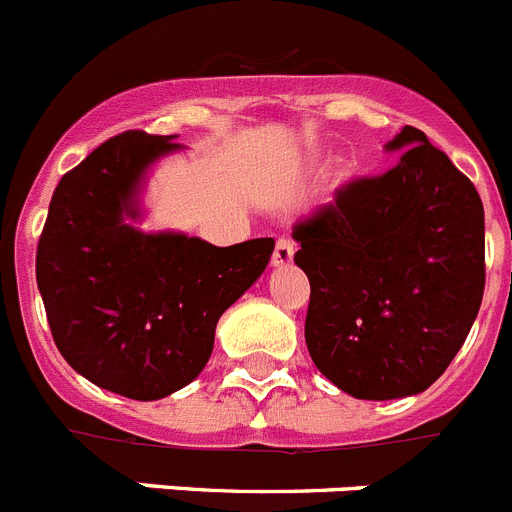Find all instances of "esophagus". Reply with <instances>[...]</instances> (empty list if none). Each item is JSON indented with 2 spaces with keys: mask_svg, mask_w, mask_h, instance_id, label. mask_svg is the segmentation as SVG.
<instances>
[{
  "mask_svg": "<svg viewBox=\"0 0 512 512\" xmlns=\"http://www.w3.org/2000/svg\"><path fill=\"white\" fill-rule=\"evenodd\" d=\"M295 259V243L289 238H279L277 246H274V256H271V264L274 266H289Z\"/></svg>",
  "mask_w": 512,
  "mask_h": 512,
  "instance_id": "obj_1",
  "label": "esophagus"
}]
</instances>
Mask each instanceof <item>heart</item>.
<instances>
[{
  "label": "heart",
  "instance_id": "heart-1",
  "mask_svg": "<svg viewBox=\"0 0 512 512\" xmlns=\"http://www.w3.org/2000/svg\"><path fill=\"white\" fill-rule=\"evenodd\" d=\"M341 174H343V176H348V174H351V166H343V171H341Z\"/></svg>",
  "mask_w": 512,
  "mask_h": 512
}]
</instances>
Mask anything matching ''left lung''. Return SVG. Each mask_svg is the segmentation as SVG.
<instances>
[{
	"mask_svg": "<svg viewBox=\"0 0 512 512\" xmlns=\"http://www.w3.org/2000/svg\"><path fill=\"white\" fill-rule=\"evenodd\" d=\"M382 176L356 179L292 228L310 279L305 341L320 372L359 400L428 390L485 292V210L451 158L405 125Z\"/></svg>",
	"mask_w": 512,
	"mask_h": 512,
	"instance_id": "obj_1",
	"label": "left lung"
}]
</instances>
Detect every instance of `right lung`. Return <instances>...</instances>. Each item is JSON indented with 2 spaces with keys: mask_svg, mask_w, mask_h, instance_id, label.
<instances>
[{
  "mask_svg": "<svg viewBox=\"0 0 512 512\" xmlns=\"http://www.w3.org/2000/svg\"><path fill=\"white\" fill-rule=\"evenodd\" d=\"M176 135L128 130L61 176L40 233L35 277L58 351L81 377L130 400H161L205 369L215 325L264 274L274 238L220 248L143 233L146 171Z\"/></svg>",
  "mask_w": 512,
  "mask_h": 512,
  "instance_id": "add662e5",
  "label": "right lung"
}]
</instances>
